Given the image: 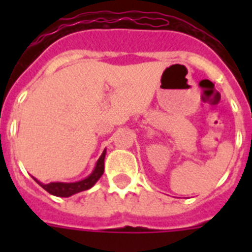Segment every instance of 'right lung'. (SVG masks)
Returning a JSON list of instances; mask_svg holds the SVG:
<instances>
[{"label": "right lung", "mask_w": 252, "mask_h": 252, "mask_svg": "<svg viewBox=\"0 0 252 252\" xmlns=\"http://www.w3.org/2000/svg\"><path fill=\"white\" fill-rule=\"evenodd\" d=\"M104 158H106V149L103 150V153L98 158V161L95 163L91 174H89L84 179L77 180V182H70V183H65V182H51V183L44 184L41 183L40 180H37L36 178H33V176L32 178L40 187L44 188L45 191L49 192L51 195L59 196V197H69V196L76 195L78 192L86 191V189H90L91 187H94V184L100 179V176L104 172Z\"/></svg>", "instance_id": "right-lung-1"}]
</instances>
